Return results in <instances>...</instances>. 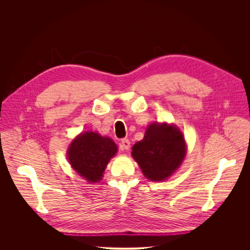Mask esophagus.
Segmentation results:
<instances>
[{"label": "esophagus", "instance_id": "34e87169", "mask_svg": "<svg viewBox=\"0 0 250 250\" xmlns=\"http://www.w3.org/2000/svg\"><path fill=\"white\" fill-rule=\"evenodd\" d=\"M120 147H121V149H123V150H128V149H129L130 148V142H129V140H128V139L121 140Z\"/></svg>", "mask_w": 250, "mask_h": 250}]
</instances>
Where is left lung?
<instances>
[{
	"instance_id": "left-lung-1",
	"label": "left lung",
	"mask_w": 250,
	"mask_h": 250,
	"mask_svg": "<svg viewBox=\"0 0 250 250\" xmlns=\"http://www.w3.org/2000/svg\"><path fill=\"white\" fill-rule=\"evenodd\" d=\"M132 156L150 180H165L184 161L186 144L175 126L152 124L145 137L132 146Z\"/></svg>"
}]
</instances>
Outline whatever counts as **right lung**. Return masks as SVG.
Returning <instances> with one entry per match:
<instances>
[{
  "instance_id": "1",
  "label": "right lung",
  "mask_w": 250,
  "mask_h": 250,
  "mask_svg": "<svg viewBox=\"0 0 250 250\" xmlns=\"http://www.w3.org/2000/svg\"><path fill=\"white\" fill-rule=\"evenodd\" d=\"M117 150V145L111 139L87 131L73 141L67 157L80 176L90 183H97L103 177L106 165Z\"/></svg>"
}]
</instances>
